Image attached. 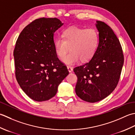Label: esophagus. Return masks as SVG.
<instances>
[{
	"instance_id": "34e87169",
	"label": "esophagus",
	"mask_w": 135,
	"mask_h": 135,
	"mask_svg": "<svg viewBox=\"0 0 135 135\" xmlns=\"http://www.w3.org/2000/svg\"><path fill=\"white\" fill-rule=\"evenodd\" d=\"M67 68H68V71H69V72L70 73V72H71V71H73V68H71V67H70V66H67Z\"/></svg>"
}]
</instances>
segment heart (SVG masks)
<instances>
[{
  "instance_id": "1",
  "label": "heart",
  "mask_w": 135,
  "mask_h": 135,
  "mask_svg": "<svg viewBox=\"0 0 135 135\" xmlns=\"http://www.w3.org/2000/svg\"><path fill=\"white\" fill-rule=\"evenodd\" d=\"M99 43V35L94 28H82L71 27L65 30L62 38L55 40L54 46L57 56L63 59L70 48L71 52L64 59L65 64L73 65L80 59L86 62L93 58Z\"/></svg>"
}]
</instances>
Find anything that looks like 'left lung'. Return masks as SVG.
I'll return each mask as SVG.
<instances>
[{
	"instance_id": "left-lung-1",
	"label": "left lung",
	"mask_w": 135,
	"mask_h": 135,
	"mask_svg": "<svg viewBox=\"0 0 135 135\" xmlns=\"http://www.w3.org/2000/svg\"><path fill=\"white\" fill-rule=\"evenodd\" d=\"M99 43L96 53L89 62L74 68L78 77L75 91L81 100L95 103L108 96L116 88L124 57L121 45L113 30L97 21Z\"/></svg>"
}]
</instances>
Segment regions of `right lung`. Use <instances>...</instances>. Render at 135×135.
<instances>
[{"instance_id":"1","label":"right lung","mask_w":135,"mask_h":135,"mask_svg":"<svg viewBox=\"0 0 135 135\" xmlns=\"http://www.w3.org/2000/svg\"><path fill=\"white\" fill-rule=\"evenodd\" d=\"M57 18H40L24 28L13 52L19 86L33 100L44 101L56 95L69 74L55 51L54 32L63 25Z\"/></svg>"}]
</instances>
